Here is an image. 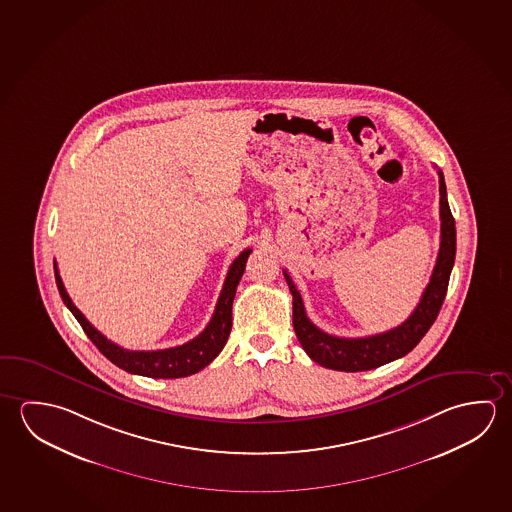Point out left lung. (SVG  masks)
Listing matches in <instances>:
<instances>
[{
    "instance_id": "8db88e82",
    "label": "left lung",
    "mask_w": 512,
    "mask_h": 512,
    "mask_svg": "<svg viewBox=\"0 0 512 512\" xmlns=\"http://www.w3.org/2000/svg\"><path fill=\"white\" fill-rule=\"evenodd\" d=\"M439 175V214H441V244L437 253L436 268L427 289L421 294L418 307L402 325L387 330L377 336L346 337L330 336L319 330L309 318L303 307L302 296L298 293L293 278L284 269L285 282L293 294V325L298 341L310 359L321 364L323 368L336 371H368L387 362L396 361L411 352L412 348L427 334L428 328L436 321L439 309L444 302L448 280L455 262V219L450 212L446 198V184L441 171Z\"/></svg>"
}]
</instances>
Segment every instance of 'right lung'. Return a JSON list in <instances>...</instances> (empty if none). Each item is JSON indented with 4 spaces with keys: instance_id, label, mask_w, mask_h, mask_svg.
Masks as SVG:
<instances>
[{
    "instance_id": "right-lung-1",
    "label": "right lung",
    "mask_w": 512,
    "mask_h": 512,
    "mask_svg": "<svg viewBox=\"0 0 512 512\" xmlns=\"http://www.w3.org/2000/svg\"><path fill=\"white\" fill-rule=\"evenodd\" d=\"M252 250H244L237 259L232 262L228 269L225 284L219 294L216 310L212 314L207 328L202 334L194 337L193 341L175 346V348H166V350H153V352H134V350H125L116 343L109 341L107 337L98 332L96 328L85 319L84 314L76 309L75 303L71 302L69 294L66 293V287L62 284V278L57 269V262H53L55 268V280L59 287L60 298L66 303L73 316L78 319V323L84 328L87 337L96 344L112 364L118 368L125 369L128 373L134 375H143L150 378H182L189 377L198 373L200 369L209 366L210 362L218 357L223 346L227 344L230 330H232V303H234L235 289L239 285V280L243 277L246 260Z\"/></svg>"
}]
</instances>
